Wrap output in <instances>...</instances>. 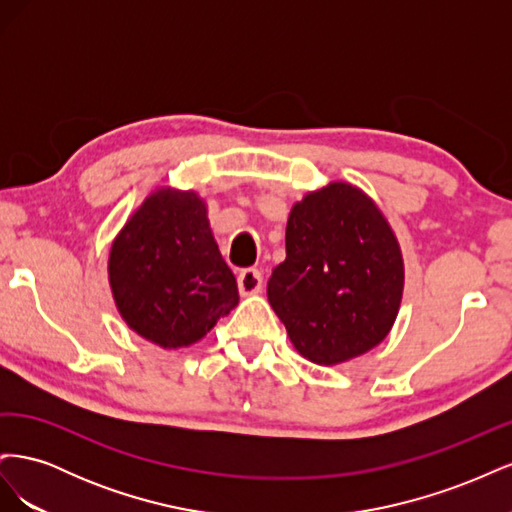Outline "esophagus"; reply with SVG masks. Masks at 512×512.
I'll list each match as a JSON object with an SVG mask.
<instances>
[{"instance_id": "1", "label": "esophagus", "mask_w": 512, "mask_h": 512, "mask_svg": "<svg viewBox=\"0 0 512 512\" xmlns=\"http://www.w3.org/2000/svg\"><path fill=\"white\" fill-rule=\"evenodd\" d=\"M237 282L243 297H250V294H258L262 290V275L256 269H243L237 277Z\"/></svg>"}]
</instances>
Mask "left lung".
<instances>
[{"label":"left lung","mask_w":512,"mask_h":512,"mask_svg":"<svg viewBox=\"0 0 512 512\" xmlns=\"http://www.w3.org/2000/svg\"><path fill=\"white\" fill-rule=\"evenodd\" d=\"M404 294V256L393 228L363 190L333 181L294 203L286 260L267 297L292 346L316 365L376 348Z\"/></svg>","instance_id":"obj_1"}]
</instances>
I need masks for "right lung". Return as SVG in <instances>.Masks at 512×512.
I'll return each instance as SVG.
<instances>
[{
    "mask_svg": "<svg viewBox=\"0 0 512 512\" xmlns=\"http://www.w3.org/2000/svg\"><path fill=\"white\" fill-rule=\"evenodd\" d=\"M108 282L123 322L164 350L196 344L239 303L207 203L192 190L145 198L111 245Z\"/></svg>",
    "mask_w": 512,
    "mask_h": 512,
    "instance_id": "right-lung-1",
    "label": "right lung"
}]
</instances>
